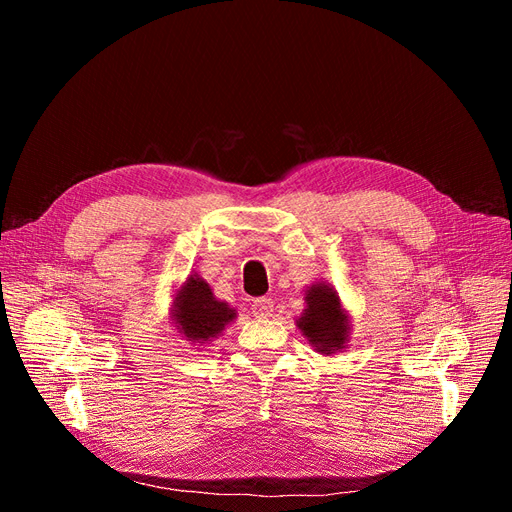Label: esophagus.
<instances>
[{
    "label": "esophagus",
    "mask_w": 512,
    "mask_h": 512,
    "mask_svg": "<svg viewBox=\"0 0 512 512\" xmlns=\"http://www.w3.org/2000/svg\"><path fill=\"white\" fill-rule=\"evenodd\" d=\"M274 312V302L268 300V298H259L253 302V315L257 319H270Z\"/></svg>",
    "instance_id": "obj_1"
}]
</instances>
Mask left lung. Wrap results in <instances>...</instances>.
<instances>
[{
    "label": "left lung",
    "instance_id": "1",
    "mask_svg": "<svg viewBox=\"0 0 512 512\" xmlns=\"http://www.w3.org/2000/svg\"><path fill=\"white\" fill-rule=\"evenodd\" d=\"M304 304L302 315L295 319L300 334L319 355L332 357L342 353L351 338V315L338 291L325 280H319L306 289Z\"/></svg>",
    "mask_w": 512,
    "mask_h": 512
}]
</instances>
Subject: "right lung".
Here are the masks:
<instances>
[{"label":"right lung","instance_id":"right-lung-1","mask_svg":"<svg viewBox=\"0 0 512 512\" xmlns=\"http://www.w3.org/2000/svg\"><path fill=\"white\" fill-rule=\"evenodd\" d=\"M236 317V308L214 298L202 276L189 274L185 283L174 289L170 319L178 336L193 346H206L219 338Z\"/></svg>","mask_w":512,"mask_h":512}]
</instances>
